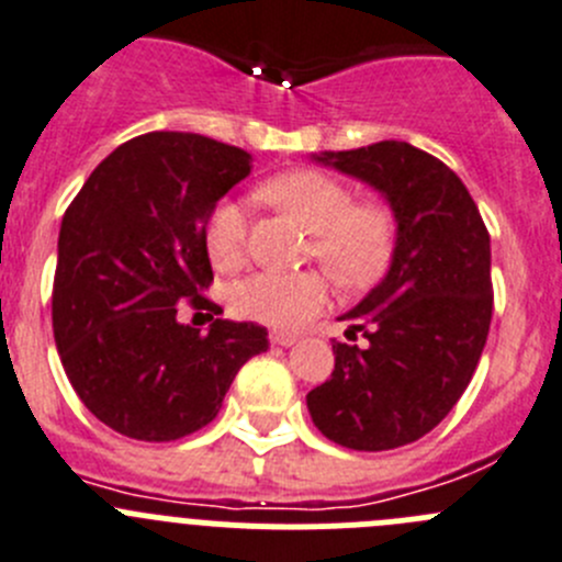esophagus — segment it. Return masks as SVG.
<instances>
[{
    "label": "esophagus",
    "mask_w": 562,
    "mask_h": 562,
    "mask_svg": "<svg viewBox=\"0 0 562 562\" xmlns=\"http://www.w3.org/2000/svg\"><path fill=\"white\" fill-rule=\"evenodd\" d=\"M269 338H271V344H274V346H293V344H296V340H299L296 335L280 333V329H274V333H271Z\"/></svg>",
    "instance_id": "1"
}]
</instances>
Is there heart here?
<instances>
[{"instance_id": "obj_1", "label": "heart", "mask_w": 562, "mask_h": 562, "mask_svg": "<svg viewBox=\"0 0 562 562\" xmlns=\"http://www.w3.org/2000/svg\"><path fill=\"white\" fill-rule=\"evenodd\" d=\"M260 196L291 213L313 233V255L344 285H360L385 269L393 249V216L380 202H352L344 182L324 171L299 169L260 186ZM204 251L218 271H235L246 260V216L233 199L210 210ZM329 282L318 271L280 274L257 271L229 288V307L251 322L296 329L324 311Z\"/></svg>"}]
</instances>
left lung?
<instances>
[{
  "instance_id": "obj_1",
  "label": "left lung",
  "mask_w": 562,
  "mask_h": 562,
  "mask_svg": "<svg viewBox=\"0 0 562 562\" xmlns=\"http://www.w3.org/2000/svg\"><path fill=\"white\" fill-rule=\"evenodd\" d=\"M313 160L387 202L396 240L387 274L338 322L369 344H335V371L307 393L313 424L358 452L413 443L458 405L494 313L491 235L460 177L438 157L380 140Z\"/></svg>"
}]
</instances>
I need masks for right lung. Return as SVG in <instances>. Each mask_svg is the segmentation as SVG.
<instances>
[{
  "label": "right lung",
  "instance_id": "obj_1",
  "mask_svg": "<svg viewBox=\"0 0 562 562\" xmlns=\"http://www.w3.org/2000/svg\"><path fill=\"white\" fill-rule=\"evenodd\" d=\"M251 155L196 133H146L110 151L68 204L57 238L52 327L82 405L135 440H177L222 411L240 366L269 349L260 324L207 333L177 305L213 280L204 222ZM213 318V316H210Z\"/></svg>",
  "mask_w": 562,
  "mask_h": 562
}]
</instances>
